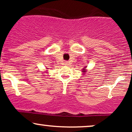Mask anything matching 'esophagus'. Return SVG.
Returning a JSON list of instances; mask_svg holds the SVG:
<instances>
[{
  "instance_id": "34e87169",
  "label": "esophagus",
  "mask_w": 132,
  "mask_h": 132,
  "mask_svg": "<svg viewBox=\"0 0 132 132\" xmlns=\"http://www.w3.org/2000/svg\"><path fill=\"white\" fill-rule=\"evenodd\" d=\"M64 64L66 65V66H68V65L69 64V62H68V61H66V62H65V63H64Z\"/></svg>"
}]
</instances>
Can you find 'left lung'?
Returning a JSON list of instances; mask_svg holds the SVG:
<instances>
[{
    "mask_svg": "<svg viewBox=\"0 0 132 132\" xmlns=\"http://www.w3.org/2000/svg\"><path fill=\"white\" fill-rule=\"evenodd\" d=\"M86 68V66L85 68H83V69H82V71L83 72H86V70H85Z\"/></svg>",
    "mask_w": 132,
    "mask_h": 132,
    "instance_id": "8db88e82",
    "label": "left lung"
}]
</instances>
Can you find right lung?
I'll return each instance as SVG.
<instances>
[{
  "label": "right lung",
  "instance_id": "1",
  "mask_svg": "<svg viewBox=\"0 0 132 132\" xmlns=\"http://www.w3.org/2000/svg\"><path fill=\"white\" fill-rule=\"evenodd\" d=\"M47 69H48V68H47Z\"/></svg>",
  "mask_w": 132,
  "mask_h": 132
}]
</instances>
